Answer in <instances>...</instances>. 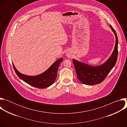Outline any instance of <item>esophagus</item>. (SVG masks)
I'll list each match as a JSON object with an SVG mask.
<instances>
[{
    "mask_svg": "<svg viewBox=\"0 0 127 127\" xmlns=\"http://www.w3.org/2000/svg\"><path fill=\"white\" fill-rule=\"evenodd\" d=\"M66 55L67 57H68V58H71L72 57V54H71V53L70 51H67L66 52Z\"/></svg>",
    "mask_w": 127,
    "mask_h": 127,
    "instance_id": "1",
    "label": "esophagus"
}]
</instances>
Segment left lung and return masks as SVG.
Here are the masks:
<instances>
[{"label":"left lung","instance_id":"8db88e82","mask_svg":"<svg viewBox=\"0 0 127 127\" xmlns=\"http://www.w3.org/2000/svg\"><path fill=\"white\" fill-rule=\"evenodd\" d=\"M110 27L116 36V44L112 55L103 64L97 66H93L73 59L77 77L83 84L92 85L101 83L116 63L118 52V39L114 28L111 25Z\"/></svg>","mask_w":127,"mask_h":127}]
</instances>
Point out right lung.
Returning a JSON list of instances; mask_svg holds the SVG:
<instances>
[{
	"mask_svg": "<svg viewBox=\"0 0 127 127\" xmlns=\"http://www.w3.org/2000/svg\"><path fill=\"white\" fill-rule=\"evenodd\" d=\"M63 60V58L59 59L43 73L35 76H28L23 74L16 69L13 63L12 65L16 74L22 80L33 87L38 88H45L51 86L55 81L57 75L58 67Z\"/></svg>",
	"mask_w": 127,
	"mask_h": 127,
	"instance_id": "right-lung-1",
	"label": "right lung"
}]
</instances>
